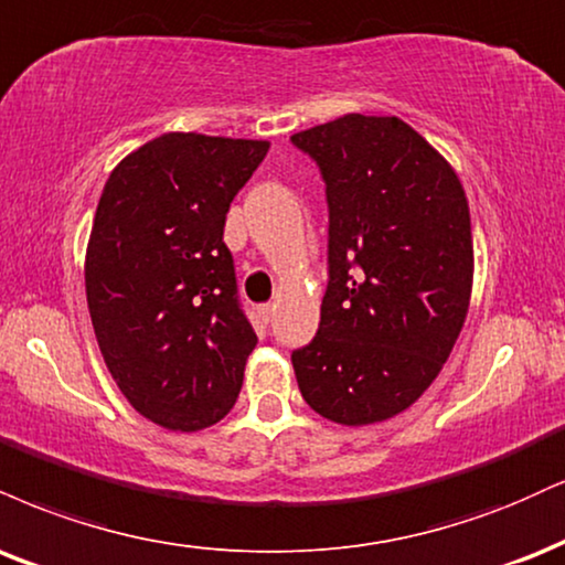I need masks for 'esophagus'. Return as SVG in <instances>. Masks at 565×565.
Instances as JSON below:
<instances>
[{"mask_svg":"<svg viewBox=\"0 0 565 565\" xmlns=\"http://www.w3.org/2000/svg\"><path fill=\"white\" fill-rule=\"evenodd\" d=\"M257 312H260V318L265 323H270L274 321V312H276V308L270 302H265V305H260V308H257Z\"/></svg>","mask_w":565,"mask_h":565,"instance_id":"1","label":"esophagus"}]
</instances>
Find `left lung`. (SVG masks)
Listing matches in <instances>:
<instances>
[{"instance_id":"8db88e82","label":"left lung","mask_w":565,"mask_h":565,"mask_svg":"<svg viewBox=\"0 0 565 565\" xmlns=\"http://www.w3.org/2000/svg\"><path fill=\"white\" fill-rule=\"evenodd\" d=\"M329 205V284L310 344L291 352L312 411L386 420L429 390L463 329L471 215L458 175L399 118L344 115L291 136Z\"/></svg>"}]
</instances>
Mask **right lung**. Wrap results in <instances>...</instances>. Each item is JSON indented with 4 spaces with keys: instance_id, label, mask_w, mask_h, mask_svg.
I'll use <instances>...</instances> for the list:
<instances>
[{
    "instance_id": "right-lung-1",
    "label": "right lung",
    "mask_w": 565,
    "mask_h": 565,
    "mask_svg": "<svg viewBox=\"0 0 565 565\" xmlns=\"http://www.w3.org/2000/svg\"><path fill=\"white\" fill-rule=\"evenodd\" d=\"M268 147L162 134L102 189L86 249L94 334L128 403L166 429L213 426L239 397L257 337L223 226Z\"/></svg>"
}]
</instances>
